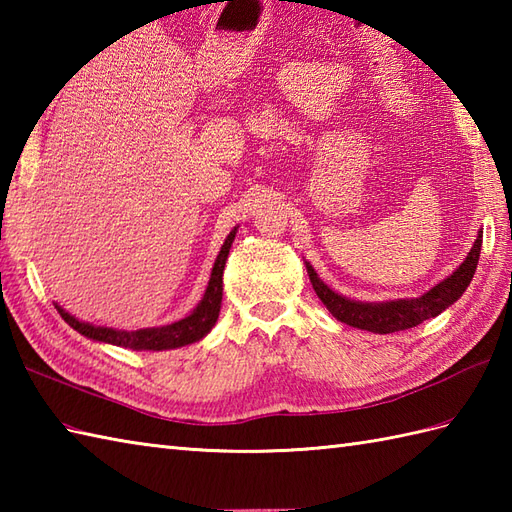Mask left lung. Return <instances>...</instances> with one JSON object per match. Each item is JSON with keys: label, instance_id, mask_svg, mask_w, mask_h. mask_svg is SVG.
Wrapping results in <instances>:
<instances>
[{"label": "left lung", "instance_id": "8db88e82", "mask_svg": "<svg viewBox=\"0 0 512 512\" xmlns=\"http://www.w3.org/2000/svg\"><path fill=\"white\" fill-rule=\"evenodd\" d=\"M482 233L484 231H477V239L473 242L469 255H466L464 262L455 268L447 279H442L440 284H436L424 292V295L413 297V299L356 301L350 297H343L325 284L310 262H306L308 277L314 292H317V297L323 301V306L330 310V314L336 321L352 325V328H358V330L374 332V334L409 330V328H416V325L422 321L438 317L440 312L453 306V303L464 295V290L469 288L471 279L475 275L477 262H480Z\"/></svg>", "mask_w": 512, "mask_h": 512}]
</instances>
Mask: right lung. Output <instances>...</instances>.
Listing matches in <instances>:
<instances>
[{"mask_svg":"<svg viewBox=\"0 0 512 512\" xmlns=\"http://www.w3.org/2000/svg\"><path fill=\"white\" fill-rule=\"evenodd\" d=\"M235 235H237V226L226 235L220 253H217L209 284H206V290H204L200 303L184 319H178V321L167 323V325H158V328L116 330V328H105V325H94V323L76 319L74 314L65 312L59 303H54V308L59 310L63 321L68 323L72 330L83 334L85 339H92L99 343L129 347V350H138V352L140 350H151V352L176 350V347L198 343L213 330L217 317H220L222 292H224L222 275H224V266L228 259V250H231V246H233Z\"/></svg>","mask_w":512,"mask_h":512,"instance_id":"1","label":"right lung"}]
</instances>
